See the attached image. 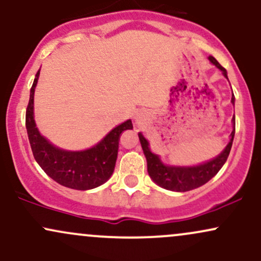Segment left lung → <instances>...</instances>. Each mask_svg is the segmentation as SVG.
Returning <instances> with one entry per match:
<instances>
[{"label":"left lung","instance_id":"1","mask_svg":"<svg viewBox=\"0 0 261 261\" xmlns=\"http://www.w3.org/2000/svg\"><path fill=\"white\" fill-rule=\"evenodd\" d=\"M210 61L212 62L215 66H217L221 71H222L224 77H227V71L226 68L222 67L218 61L212 56H210ZM232 103L234 104V95H232ZM233 131L230 134V141L227 145V147L224 148V151L220 155H217L215 160L206 162V163L200 164L196 167H168L164 166L162 163L158 155L152 153L148 148V142L145 137L142 136V134H139V139L142 146L143 153L146 155V160H147V172L149 176L152 178L155 184H158L160 187L167 189V190L172 191H184L193 190L201 185L206 184L210 179L214 178L217 174L218 170L222 168V166L226 163L227 158H228L230 148H232L233 139H234V133H236V119L233 116Z\"/></svg>","mask_w":261,"mask_h":261}]
</instances>
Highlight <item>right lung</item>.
Masks as SVG:
<instances>
[{"instance_id": "obj_1", "label": "right lung", "mask_w": 261, "mask_h": 261, "mask_svg": "<svg viewBox=\"0 0 261 261\" xmlns=\"http://www.w3.org/2000/svg\"><path fill=\"white\" fill-rule=\"evenodd\" d=\"M39 73L31 88V98L25 112V127L35 161L50 178L66 188L89 190L104 184L115 168L119 139L122 131L131 130L133 122L127 120L113 128L94 147L81 152H70L53 146L39 134L33 116L34 91Z\"/></svg>"}]
</instances>
